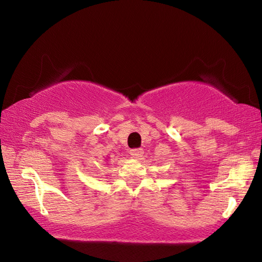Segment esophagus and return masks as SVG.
<instances>
[{
    "label": "esophagus",
    "mask_w": 262,
    "mask_h": 262,
    "mask_svg": "<svg viewBox=\"0 0 262 262\" xmlns=\"http://www.w3.org/2000/svg\"><path fill=\"white\" fill-rule=\"evenodd\" d=\"M143 149H141V148H135V149H132L130 151H129V154H130V156L133 157V158H140V157H142V155H143Z\"/></svg>",
    "instance_id": "1"
}]
</instances>
